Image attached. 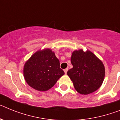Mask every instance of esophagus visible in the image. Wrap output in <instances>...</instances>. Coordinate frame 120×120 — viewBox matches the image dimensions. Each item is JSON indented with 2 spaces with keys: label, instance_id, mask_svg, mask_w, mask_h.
<instances>
[{
  "label": "esophagus",
  "instance_id": "obj_1",
  "mask_svg": "<svg viewBox=\"0 0 120 120\" xmlns=\"http://www.w3.org/2000/svg\"><path fill=\"white\" fill-rule=\"evenodd\" d=\"M68 71V68L64 69V73H65V74H67Z\"/></svg>",
  "mask_w": 120,
  "mask_h": 120
}]
</instances>
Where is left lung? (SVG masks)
<instances>
[{
	"mask_svg": "<svg viewBox=\"0 0 120 120\" xmlns=\"http://www.w3.org/2000/svg\"><path fill=\"white\" fill-rule=\"evenodd\" d=\"M71 61L73 68L67 74L79 93L89 94L101 86L105 79V66L92 52H84L82 49L74 51Z\"/></svg>",
	"mask_w": 120,
	"mask_h": 120,
	"instance_id": "8db88e82",
	"label": "left lung"
}]
</instances>
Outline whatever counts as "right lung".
Returning a JSON list of instances; mask_svg holds the SVG:
<instances>
[{"instance_id":"add662e5","label":"right lung","mask_w":120,"mask_h":120,"mask_svg":"<svg viewBox=\"0 0 120 120\" xmlns=\"http://www.w3.org/2000/svg\"><path fill=\"white\" fill-rule=\"evenodd\" d=\"M64 72L60 68V61L50 49L38 51L24 65L23 75L31 87L46 91L54 86Z\"/></svg>"}]
</instances>
